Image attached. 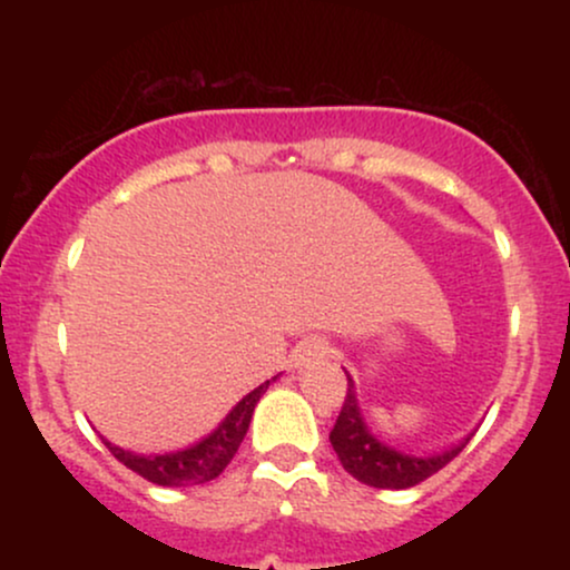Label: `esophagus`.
<instances>
[{"mask_svg": "<svg viewBox=\"0 0 570 570\" xmlns=\"http://www.w3.org/2000/svg\"><path fill=\"white\" fill-rule=\"evenodd\" d=\"M330 353H332L330 345H326L324 340L311 337V340H305V343L297 345V351H294V364H297L299 370L318 367V364H326Z\"/></svg>", "mask_w": 570, "mask_h": 570, "instance_id": "esophagus-1", "label": "esophagus"}]
</instances>
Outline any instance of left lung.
Returning <instances> with one entry per match:
<instances>
[{
  "label": "left lung",
  "instance_id": "left-lung-1",
  "mask_svg": "<svg viewBox=\"0 0 570 570\" xmlns=\"http://www.w3.org/2000/svg\"><path fill=\"white\" fill-rule=\"evenodd\" d=\"M472 436V434H469ZM466 440H461L453 448L431 455H412L391 448L372 434L367 421H364L362 407H358L356 389L348 375V394H345L343 410H340L335 429H332L330 442L343 463V469L358 482L381 490H404L429 480L440 469L448 466L453 458L466 448Z\"/></svg>",
  "mask_w": 570,
  "mask_h": 570
}]
</instances>
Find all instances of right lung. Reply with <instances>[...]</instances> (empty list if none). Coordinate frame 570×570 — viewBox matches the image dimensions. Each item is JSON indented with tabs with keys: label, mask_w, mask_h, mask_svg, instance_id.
Listing matches in <instances>:
<instances>
[{
	"label": "right lung",
	"mask_w": 570,
	"mask_h": 570,
	"mask_svg": "<svg viewBox=\"0 0 570 570\" xmlns=\"http://www.w3.org/2000/svg\"><path fill=\"white\" fill-rule=\"evenodd\" d=\"M276 377H273V381H276ZM267 385H271V381H265L254 391H248V394L240 399L230 412H227L225 421H222L212 434H206L200 442L189 444V448L174 450V453L141 455V453H134V450L117 448V444L104 440V436L101 440L109 448V453H112L122 466H128L130 472L144 476V480L155 482V485H163V488L203 485V482L217 480V476L225 472L227 463L233 461V455L238 453L240 442H244L248 431V423H252L254 407H257L259 396L265 394Z\"/></svg>",
	"instance_id": "obj_1"
}]
</instances>
